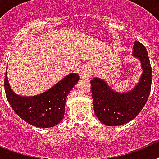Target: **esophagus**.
Masks as SVG:
<instances>
[{"mask_svg": "<svg viewBox=\"0 0 159 159\" xmlns=\"http://www.w3.org/2000/svg\"><path fill=\"white\" fill-rule=\"evenodd\" d=\"M81 77H82V78H84V79H89V75H88V73H86V72H83V73H82V75H81Z\"/></svg>", "mask_w": 159, "mask_h": 159, "instance_id": "obj_1", "label": "esophagus"}]
</instances>
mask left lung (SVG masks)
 Returning a JSON list of instances; mask_svg holds the SVG:
<instances>
[{"instance_id": "obj_1", "label": "left lung", "mask_w": 159, "mask_h": 159, "mask_svg": "<svg viewBox=\"0 0 159 159\" xmlns=\"http://www.w3.org/2000/svg\"><path fill=\"white\" fill-rule=\"evenodd\" d=\"M132 55L140 60L143 72L131 90L116 92L98 77L90 80L93 110L99 121L107 126H119L131 121L139 114L149 96L152 69L147 50L139 41H135Z\"/></svg>"}]
</instances>
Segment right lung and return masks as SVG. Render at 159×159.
Listing matches in <instances>:
<instances>
[{
  "instance_id": "1",
  "label": "right lung",
  "mask_w": 159,
  "mask_h": 159,
  "mask_svg": "<svg viewBox=\"0 0 159 159\" xmlns=\"http://www.w3.org/2000/svg\"><path fill=\"white\" fill-rule=\"evenodd\" d=\"M79 80L78 74L70 73L44 93L22 96L12 90L6 74L5 91L12 109L24 121L38 128H51L64 118L66 98Z\"/></svg>"
}]
</instances>
